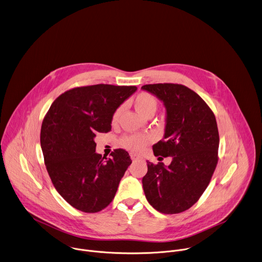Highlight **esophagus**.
<instances>
[{"label":"esophagus","instance_id":"obj_1","mask_svg":"<svg viewBox=\"0 0 262 262\" xmlns=\"http://www.w3.org/2000/svg\"><path fill=\"white\" fill-rule=\"evenodd\" d=\"M130 158H132V160H133V161L137 160V156H135V155H130Z\"/></svg>","mask_w":262,"mask_h":262}]
</instances>
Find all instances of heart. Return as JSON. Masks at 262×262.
<instances>
[{"label":"heart","mask_w":262,"mask_h":262,"mask_svg":"<svg viewBox=\"0 0 262 262\" xmlns=\"http://www.w3.org/2000/svg\"><path fill=\"white\" fill-rule=\"evenodd\" d=\"M134 105L136 110L146 117L150 113H155L157 109V100L154 96L149 93H141L139 94L135 100ZM120 109H117L112 116V122L115 123L119 117ZM150 142V138L145 135H134V136H126L122 138L121 145L132 152H139L142 148Z\"/></svg>","instance_id":"heart-1"}]
</instances>
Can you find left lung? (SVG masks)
I'll use <instances>...</instances> for the list:
<instances>
[{
  "label": "left lung",
  "instance_id": "obj_1",
  "mask_svg": "<svg viewBox=\"0 0 262 262\" xmlns=\"http://www.w3.org/2000/svg\"><path fill=\"white\" fill-rule=\"evenodd\" d=\"M142 90L158 98L166 111L163 140L153 146L154 155L172 159L168 166L147 161L145 196L159 212L180 213L199 200L216 167V119L203 99L185 85L156 83Z\"/></svg>",
  "mask_w": 262,
  "mask_h": 262
}]
</instances>
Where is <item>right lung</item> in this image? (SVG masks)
<instances>
[{
    "instance_id": "add662e5",
    "label": "right lung",
    "mask_w": 262,
    "mask_h": 262,
    "mask_svg": "<svg viewBox=\"0 0 262 262\" xmlns=\"http://www.w3.org/2000/svg\"><path fill=\"white\" fill-rule=\"evenodd\" d=\"M137 86L95 84L75 88L51 105L40 129L45 164L57 192L72 207L101 211L113 200L132 163L116 149L110 158L96 153L97 133L111 130L112 116Z\"/></svg>"
}]
</instances>
